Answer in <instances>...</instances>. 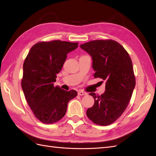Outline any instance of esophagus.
Here are the masks:
<instances>
[{"mask_svg": "<svg viewBox=\"0 0 156 156\" xmlns=\"http://www.w3.org/2000/svg\"><path fill=\"white\" fill-rule=\"evenodd\" d=\"M78 94L80 95V96H83V95L87 94V92L83 91V90H80L78 92Z\"/></svg>", "mask_w": 156, "mask_h": 156, "instance_id": "1", "label": "esophagus"}]
</instances>
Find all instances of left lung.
I'll list each match as a JSON object with an SVG mask.
<instances>
[{"label": "left lung", "instance_id": "left-lung-1", "mask_svg": "<svg viewBox=\"0 0 156 156\" xmlns=\"http://www.w3.org/2000/svg\"><path fill=\"white\" fill-rule=\"evenodd\" d=\"M80 48L92 56L94 77L105 81L103 94H89L94 104L88 108L87 115L97 125H111L123 113L133 94L135 77L131 59L125 48L112 39L90 41Z\"/></svg>", "mask_w": 156, "mask_h": 156}]
</instances>
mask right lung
Segmentation results:
<instances>
[{"label": "right lung", "instance_id": "right-lung-1", "mask_svg": "<svg viewBox=\"0 0 156 156\" xmlns=\"http://www.w3.org/2000/svg\"><path fill=\"white\" fill-rule=\"evenodd\" d=\"M78 45L60 40L40 41L32 46L25 59L21 87L33 113L44 123L62 119L68 102L77 96L76 90H64L54 87V82L67 54Z\"/></svg>", "mask_w": 156, "mask_h": 156}]
</instances>
